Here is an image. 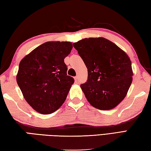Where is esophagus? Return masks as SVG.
Returning a JSON list of instances; mask_svg holds the SVG:
<instances>
[{
	"label": "esophagus",
	"instance_id": "34e87169",
	"mask_svg": "<svg viewBox=\"0 0 151 151\" xmlns=\"http://www.w3.org/2000/svg\"><path fill=\"white\" fill-rule=\"evenodd\" d=\"M75 83H77V84L79 83V82H78V76H76L75 77Z\"/></svg>",
	"mask_w": 151,
	"mask_h": 151
}]
</instances>
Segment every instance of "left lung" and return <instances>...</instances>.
Listing matches in <instances>:
<instances>
[{"label":"left lung","instance_id":"8db88e82","mask_svg":"<svg viewBox=\"0 0 151 151\" xmlns=\"http://www.w3.org/2000/svg\"><path fill=\"white\" fill-rule=\"evenodd\" d=\"M88 69V80L81 88L90 105L109 110L124 99L133 81L127 54L104 37L84 38L74 43Z\"/></svg>","mask_w":151,"mask_h":151}]
</instances>
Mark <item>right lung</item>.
Wrapping results in <instances>:
<instances>
[{
    "instance_id": "add662e5",
    "label": "right lung",
    "mask_w": 151,
    "mask_h": 151,
    "mask_svg": "<svg viewBox=\"0 0 151 151\" xmlns=\"http://www.w3.org/2000/svg\"><path fill=\"white\" fill-rule=\"evenodd\" d=\"M73 49L69 42H47L21 60L16 81L32 108L42 114L57 110L74 83L64 59Z\"/></svg>"
}]
</instances>
